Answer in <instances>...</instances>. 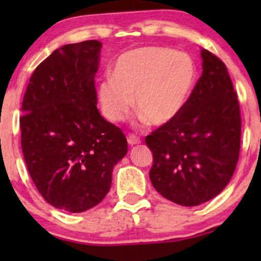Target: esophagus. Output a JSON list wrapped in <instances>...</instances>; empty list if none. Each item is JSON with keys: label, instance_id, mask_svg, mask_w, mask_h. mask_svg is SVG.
<instances>
[{"label": "esophagus", "instance_id": "esophagus-1", "mask_svg": "<svg viewBox=\"0 0 261 261\" xmlns=\"http://www.w3.org/2000/svg\"><path fill=\"white\" fill-rule=\"evenodd\" d=\"M127 143L130 146H134V145H138V144H140L141 140L138 138V136L134 135V134H130V135L127 136Z\"/></svg>", "mask_w": 261, "mask_h": 261}]
</instances>
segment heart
I'll use <instances>...</instances> for the list:
<instances>
[{"instance_id": "heart-1", "label": "heart", "mask_w": 261, "mask_h": 261, "mask_svg": "<svg viewBox=\"0 0 261 261\" xmlns=\"http://www.w3.org/2000/svg\"><path fill=\"white\" fill-rule=\"evenodd\" d=\"M196 78V64L186 53L143 46L122 53L115 60L111 77L99 82L97 98L110 122H120L130 114L135 96L141 118L164 126L187 106Z\"/></svg>"}]
</instances>
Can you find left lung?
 I'll use <instances>...</instances> for the list:
<instances>
[{"label":"left lung","mask_w":261,"mask_h":261,"mask_svg":"<svg viewBox=\"0 0 261 261\" xmlns=\"http://www.w3.org/2000/svg\"><path fill=\"white\" fill-rule=\"evenodd\" d=\"M201 58L203 72L181 114L145 139L152 152V187L186 207L220 194L240 152V107L227 68L206 49Z\"/></svg>","instance_id":"1"}]
</instances>
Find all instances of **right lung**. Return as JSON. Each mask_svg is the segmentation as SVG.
<instances>
[{
    "label": "right lung",
    "mask_w": 261,
    "mask_h": 261,
    "mask_svg": "<svg viewBox=\"0 0 261 261\" xmlns=\"http://www.w3.org/2000/svg\"><path fill=\"white\" fill-rule=\"evenodd\" d=\"M102 44H67L31 75L21 107V149L30 177L48 203L80 213L111 188L112 170L127 152L117 126L97 110L94 77Z\"/></svg>",
    "instance_id": "right-lung-1"
}]
</instances>
